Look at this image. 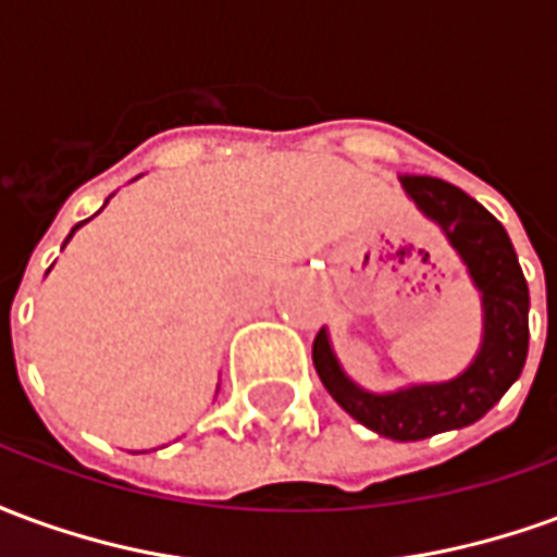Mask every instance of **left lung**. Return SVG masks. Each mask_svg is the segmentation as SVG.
<instances>
[{"instance_id":"8db88e82","label":"left lung","mask_w":557,"mask_h":557,"mask_svg":"<svg viewBox=\"0 0 557 557\" xmlns=\"http://www.w3.org/2000/svg\"><path fill=\"white\" fill-rule=\"evenodd\" d=\"M403 187L442 226L483 295L480 355L454 382L406 387L385 397L351 385L327 346L325 331L313 339V363L327 394L358 423L394 442H420L480 420L519 379L528 358V283L507 232L478 199L432 175L406 172Z\"/></svg>"}]
</instances>
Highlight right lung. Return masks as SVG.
Returning <instances> with one entry per match:
<instances>
[{
  "instance_id": "obj_1",
  "label": "right lung",
  "mask_w": 557,
  "mask_h": 557,
  "mask_svg": "<svg viewBox=\"0 0 557 557\" xmlns=\"http://www.w3.org/2000/svg\"><path fill=\"white\" fill-rule=\"evenodd\" d=\"M74 230H79V223H77V226H74ZM71 235H74V232H71ZM71 235H67V238H71Z\"/></svg>"
}]
</instances>
